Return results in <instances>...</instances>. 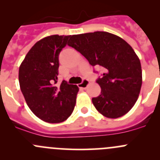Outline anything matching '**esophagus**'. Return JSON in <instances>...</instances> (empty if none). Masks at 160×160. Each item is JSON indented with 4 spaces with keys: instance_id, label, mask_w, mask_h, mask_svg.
I'll return each mask as SVG.
<instances>
[{
    "instance_id": "1",
    "label": "esophagus",
    "mask_w": 160,
    "mask_h": 160,
    "mask_svg": "<svg viewBox=\"0 0 160 160\" xmlns=\"http://www.w3.org/2000/svg\"><path fill=\"white\" fill-rule=\"evenodd\" d=\"M88 84H89V80H87V79H83V81L79 83L78 87L80 88H86L88 86Z\"/></svg>"
}]
</instances>
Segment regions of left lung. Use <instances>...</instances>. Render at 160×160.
Returning <instances> with one entry per match:
<instances>
[{"mask_svg": "<svg viewBox=\"0 0 160 160\" xmlns=\"http://www.w3.org/2000/svg\"><path fill=\"white\" fill-rule=\"evenodd\" d=\"M68 46L81 53L90 65L104 70L97 80L101 94L92 98L97 110L109 118L127 114L135 105L142 83L141 63L132 46L106 32L72 35Z\"/></svg>", "mask_w": 160, "mask_h": 160, "instance_id": "left-lung-1", "label": "left lung"}]
</instances>
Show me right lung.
I'll return each instance as SVG.
<instances>
[{
  "label": "right lung",
  "instance_id": "obj_1",
  "mask_svg": "<svg viewBox=\"0 0 160 160\" xmlns=\"http://www.w3.org/2000/svg\"><path fill=\"white\" fill-rule=\"evenodd\" d=\"M70 35H50L37 42L19 67L20 88L31 111L41 120L59 123L73 111L77 85L62 80L56 84L59 74V55Z\"/></svg>",
  "mask_w": 160,
  "mask_h": 160
}]
</instances>
